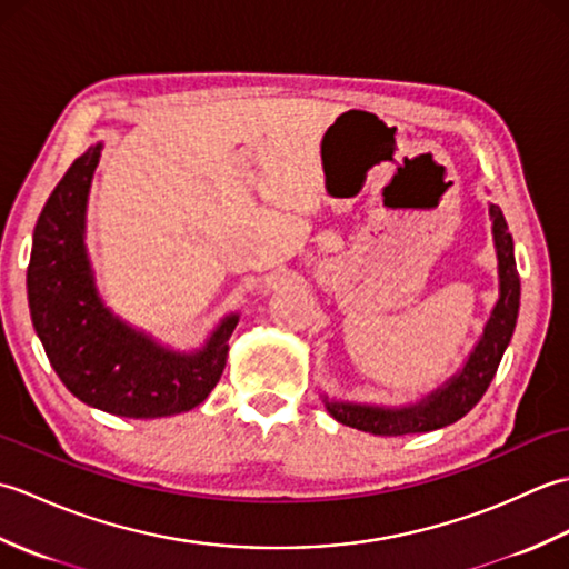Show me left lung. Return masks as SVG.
Instances as JSON below:
<instances>
[{"label": "left lung", "mask_w": 569, "mask_h": 569, "mask_svg": "<svg viewBox=\"0 0 569 569\" xmlns=\"http://www.w3.org/2000/svg\"><path fill=\"white\" fill-rule=\"evenodd\" d=\"M491 217V234L493 247H497L499 259V300L487 320L485 335L479 337L477 347L471 349L465 367L455 377L435 389L430 396L418 403L403 408H386V406H367V403H345L328 401L330 416L340 420L342 426L365 430L371 435H383V438H396V435L410 432H428L450 426V422L467 416L471 408L479 403V398L487 393L493 373L499 369V361L509 347L518 306H521V281H518L516 257H513V239L509 234V224L503 220V212L497 204H489Z\"/></svg>", "instance_id": "obj_1"}]
</instances>
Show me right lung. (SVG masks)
I'll list each match as a JSON object with an SVG mask.
<instances>
[{
  "instance_id": "right-lung-1",
  "label": "right lung",
  "mask_w": 569,
  "mask_h": 569,
  "mask_svg": "<svg viewBox=\"0 0 569 569\" xmlns=\"http://www.w3.org/2000/svg\"><path fill=\"white\" fill-rule=\"evenodd\" d=\"M102 143L60 178L33 229L27 291L51 367L82 403L122 418H163L200 406L220 381L239 316H227L198 352H173L129 328L94 288L84 210Z\"/></svg>"
}]
</instances>
